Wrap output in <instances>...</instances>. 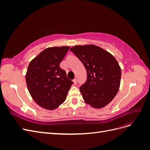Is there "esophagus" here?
<instances>
[{
    "label": "esophagus",
    "mask_w": 150,
    "mask_h": 150,
    "mask_svg": "<svg viewBox=\"0 0 150 150\" xmlns=\"http://www.w3.org/2000/svg\"><path fill=\"white\" fill-rule=\"evenodd\" d=\"M73 83L74 84H77V79H73Z\"/></svg>",
    "instance_id": "1"
}]
</instances>
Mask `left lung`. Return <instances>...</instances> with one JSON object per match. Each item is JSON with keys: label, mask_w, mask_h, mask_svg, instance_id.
<instances>
[{"label": "left lung", "mask_w": 150, "mask_h": 150, "mask_svg": "<svg viewBox=\"0 0 150 150\" xmlns=\"http://www.w3.org/2000/svg\"><path fill=\"white\" fill-rule=\"evenodd\" d=\"M83 63L87 80L79 88L84 101L100 109L110 103L120 86L121 69L111 54L95 45L75 46L70 49Z\"/></svg>", "instance_id": "8db88e82"}]
</instances>
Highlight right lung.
Segmentation results:
<instances>
[{"mask_svg":"<svg viewBox=\"0 0 150 150\" xmlns=\"http://www.w3.org/2000/svg\"><path fill=\"white\" fill-rule=\"evenodd\" d=\"M69 46L44 49L32 60L25 74L30 96L39 106L53 110L66 100L73 82L59 67Z\"/></svg>","mask_w":150,"mask_h":150,"instance_id":"add662e5","label":"right lung"}]
</instances>
